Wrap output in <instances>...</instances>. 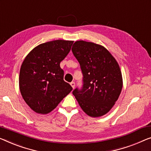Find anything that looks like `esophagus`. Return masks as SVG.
Returning a JSON list of instances; mask_svg holds the SVG:
<instances>
[{
  "label": "esophagus",
  "instance_id": "34e87169",
  "mask_svg": "<svg viewBox=\"0 0 151 151\" xmlns=\"http://www.w3.org/2000/svg\"><path fill=\"white\" fill-rule=\"evenodd\" d=\"M70 85L72 86V87H73V88L74 89V88H75V82H71Z\"/></svg>",
  "mask_w": 151,
  "mask_h": 151
}]
</instances>
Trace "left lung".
Segmentation results:
<instances>
[{
    "instance_id": "left-lung-1",
    "label": "left lung",
    "mask_w": 151,
    "mask_h": 151,
    "mask_svg": "<svg viewBox=\"0 0 151 151\" xmlns=\"http://www.w3.org/2000/svg\"><path fill=\"white\" fill-rule=\"evenodd\" d=\"M80 64L83 85L73 91L78 104L92 117L106 114L118 100L123 87L118 63L104 47L78 40L72 48Z\"/></svg>"
}]
</instances>
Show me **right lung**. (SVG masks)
<instances>
[{
	"mask_svg": "<svg viewBox=\"0 0 151 151\" xmlns=\"http://www.w3.org/2000/svg\"><path fill=\"white\" fill-rule=\"evenodd\" d=\"M73 41L56 40L40 44L28 54L19 72V89L31 109L47 114L73 90L64 81L60 64L70 51Z\"/></svg>",
	"mask_w": 151,
	"mask_h": 151,
	"instance_id": "1",
	"label": "right lung"
}]
</instances>
